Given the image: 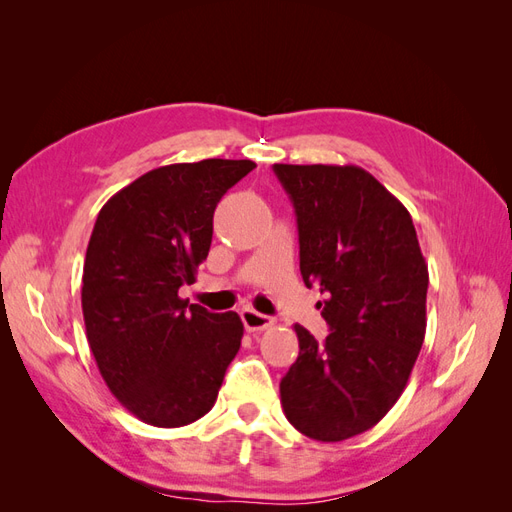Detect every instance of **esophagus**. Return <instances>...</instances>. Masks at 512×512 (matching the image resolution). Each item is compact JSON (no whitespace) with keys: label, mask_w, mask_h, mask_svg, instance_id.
Returning <instances> with one entry per match:
<instances>
[{"label":"esophagus","mask_w":512,"mask_h":512,"mask_svg":"<svg viewBox=\"0 0 512 512\" xmlns=\"http://www.w3.org/2000/svg\"><path fill=\"white\" fill-rule=\"evenodd\" d=\"M241 320H243V324H245V329L252 331V333L271 329L273 324H275V320H273L271 316L260 314V312H256V309H252V307H245V309H243V312H241Z\"/></svg>","instance_id":"1"}]
</instances>
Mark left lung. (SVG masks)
Returning a JSON list of instances; mask_svg holds the SVG:
<instances>
[{"label":"left lung","mask_w":512,"mask_h":512,"mask_svg":"<svg viewBox=\"0 0 512 512\" xmlns=\"http://www.w3.org/2000/svg\"><path fill=\"white\" fill-rule=\"evenodd\" d=\"M299 226L301 275L324 294V342L301 324L280 382L290 425L342 442L380 423L404 393L427 329L429 273L408 209L352 164H273Z\"/></svg>","instance_id":"left-lung-1"}]
</instances>
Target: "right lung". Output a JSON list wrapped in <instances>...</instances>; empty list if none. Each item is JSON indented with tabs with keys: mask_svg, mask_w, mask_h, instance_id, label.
<instances>
[{
	"mask_svg": "<svg viewBox=\"0 0 512 512\" xmlns=\"http://www.w3.org/2000/svg\"><path fill=\"white\" fill-rule=\"evenodd\" d=\"M256 164H168L106 200L87 245V342L119 404L153 427H183L218 399L241 348L237 312L211 314L179 297L209 254L213 211Z\"/></svg>",
	"mask_w": 512,
	"mask_h": 512,
	"instance_id": "right-lung-1",
	"label": "right lung"
}]
</instances>
